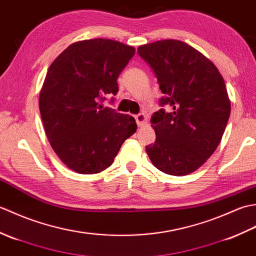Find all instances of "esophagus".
I'll list each match as a JSON object with an SVG mask.
<instances>
[{"label": "esophagus", "instance_id": "34e87169", "mask_svg": "<svg viewBox=\"0 0 256 256\" xmlns=\"http://www.w3.org/2000/svg\"><path fill=\"white\" fill-rule=\"evenodd\" d=\"M135 121H136L138 126H142L144 123L146 122V116L144 113H140L138 116H135Z\"/></svg>", "mask_w": 256, "mask_h": 256}]
</instances>
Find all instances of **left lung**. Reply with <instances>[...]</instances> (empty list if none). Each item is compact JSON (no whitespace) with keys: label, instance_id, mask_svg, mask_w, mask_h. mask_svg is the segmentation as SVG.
<instances>
[{"label":"left lung","instance_id":"left-lung-1","mask_svg":"<svg viewBox=\"0 0 256 256\" xmlns=\"http://www.w3.org/2000/svg\"><path fill=\"white\" fill-rule=\"evenodd\" d=\"M138 55L153 69L165 94L150 122L156 140L146 153L157 170L172 176L197 170L214 153L230 118L224 77L212 62L177 40L142 45Z\"/></svg>","mask_w":256,"mask_h":256}]
</instances>
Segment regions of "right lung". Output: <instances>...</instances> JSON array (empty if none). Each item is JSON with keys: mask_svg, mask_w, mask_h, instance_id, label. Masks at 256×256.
Here are the masks:
<instances>
[{"mask_svg": "<svg viewBox=\"0 0 256 256\" xmlns=\"http://www.w3.org/2000/svg\"><path fill=\"white\" fill-rule=\"evenodd\" d=\"M135 54L122 42L94 38L72 42L48 69L40 111L50 144L70 170L90 175L106 170L124 140L136 132L133 116L104 108L116 79Z\"/></svg>", "mask_w": 256, "mask_h": 256, "instance_id": "1", "label": "right lung"}]
</instances>
